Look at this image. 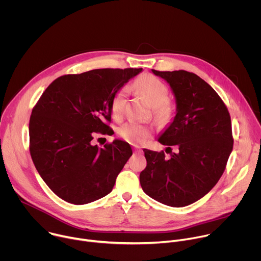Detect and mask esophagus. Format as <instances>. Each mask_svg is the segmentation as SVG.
Returning a JSON list of instances; mask_svg holds the SVG:
<instances>
[{"label": "esophagus", "instance_id": "34e87169", "mask_svg": "<svg viewBox=\"0 0 261 261\" xmlns=\"http://www.w3.org/2000/svg\"><path fill=\"white\" fill-rule=\"evenodd\" d=\"M134 153H138V154H141L142 151L140 150V148H134Z\"/></svg>", "mask_w": 261, "mask_h": 261}]
</instances>
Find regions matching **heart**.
Masks as SVG:
<instances>
[{
	"mask_svg": "<svg viewBox=\"0 0 261 261\" xmlns=\"http://www.w3.org/2000/svg\"><path fill=\"white\" fill-rule=\"evenodd\" d=\"M134 89L142 94L153 106L154 116L158 122H168L172 118L173 107L167 100L169 89L162 81L151 74H146L135 81ZM127 93V89L122 88L114 95L113 100H111L110 110L115 119H121L124 114ZM118 134L125 141L139 145L151 137L152 132L150 128L144 125L128 122L118 129Z\"/></svg>",
	"mask_w": 261,
	"mask_h": 261,
	"instance_id": "1",
	"label": "heart"
}]
</instances>
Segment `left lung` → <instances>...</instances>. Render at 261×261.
I'll use <instances>...</instances> for the list:
<instances>
[{
	"label": "left lung",
	"instance_id": "obj_1",
	"mask_svg": "<svg viewBox=\"0 0 261 261\" xmlns=\"http://www.w3.org/2000/svg\"><path fill=\"white\" fill-rule=\"evenodd\" d=\"M170 86L176 100L173 122L158 139L163 151L143 150L146 167L139 180L145 194L169 206L189 205L218 182L232 151L229 111L216 91L195 73L157 71ZM171 146L177 147L172 153Z\"/></svg>",
	"mask_w": 261,
	"mask_h": 261
}]
</instances>
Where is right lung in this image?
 Segmentation results:
<instances>
[{
	"label": "right lung",
	"mask_w": 261,
	"mask_h": 261,
	"mask_svg": "<svg viewBox=\"0 0 261 261\" xmlns=\"http://www.w3.org/2000/svg\"><path fill=\"white\" fill-rule=\"evenodd\" d=\"M142 68L95 69L55 80L33 107L30 153L49 189L63 200L86 204L113 190L132 155L129 143L99 147L94 134H109L114 95Z\"/></svg>",
	"instance_id": "obj_1"
}]
</instances>
